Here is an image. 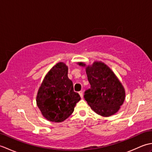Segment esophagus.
Wrapping results in <instances>:
<instances>
[{
    "label": "esophagus",
    "mask_w": 152,
    "mask_h": 152,
    "mask_svg": "<svg viewBox=\"0 0 152 152\" xmlns=\"http://www.w3.org/2000/svg\"><path fill=\"white\" fill-rule=\"evenodd\" d=\"M79 94H80V96H81V98L82 99V98H83V92H82V91H79Z\"/></svg>",
    "instance_id": "esophagus-1"
}]
</instances>
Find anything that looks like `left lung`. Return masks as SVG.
Segmentation results:
<instances>
[{"instance_id":"obj_1","label":"left lung","mask_w":152,"mask_h":152,"mask_svg":"<svg viewBox=\"0 0 152 152\" xmlns=\"http://www.w3.org/2000/svg\"><path fill=\"white\" fill-rule=\"evenodd\" d=\"M79 65L86 64L78 63ZM91 88L84 93V99L93 111L108 117L117 112L125 98L124 88L112 70L104 63L96 61L86 67Z\"/></svg>"}]
</instances>
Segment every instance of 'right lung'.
Wrapping results in <instances>:
<instances>
[{"label": "right lung", "instance_id": "1", "mask_svg": "<svg viewBox=\"0 0 152 152\" xmlns=\"http://www.w3.org/2000/svg\"><path fill=\"white\" fill-rule=\"evenodd\" d=\"M81 99L74 91L68 78V66L62 62L53 66L43 80L37 93V104L44 117L52 122H62L72 114Z\"/></svg>", "mask_w": 152, "mask_h": 152}]
</instances>
